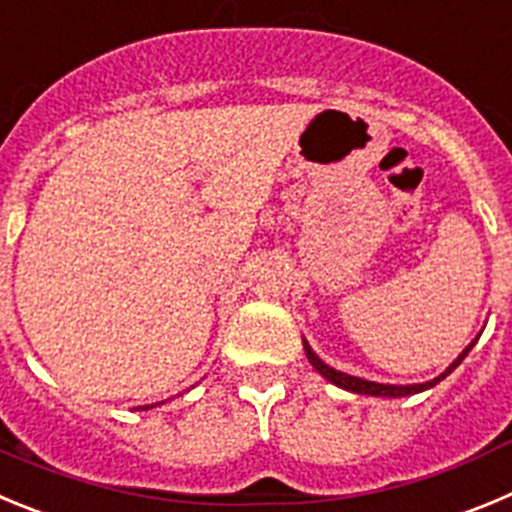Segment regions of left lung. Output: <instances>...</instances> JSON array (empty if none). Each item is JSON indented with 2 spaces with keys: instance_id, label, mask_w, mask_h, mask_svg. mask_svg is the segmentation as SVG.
Here are the masks:
<instances>
[{
  "instance_id": "left-lung-1",
  "label": "left lung",
  "mask_w": 512,
  "mask_h": 512,
  "mask_svg": "<svg viewBox=\"0 0 512 512\" xmlns=\"http://www.w3.org/2000/svg\"><path fill=\"white\" fill-rule=\"evenodd\" d=\"M472 347H474V342L469 344V347L464 349L462 354H459V359H457V362H454V365H451L449 370L444 372V375H439V377H436V380H431V382H423V385H382V382H370V380H362V377L344 375V372H339V370H334V367L324 365V362H321V359L316 357V354H313V349L308 347L306 342H303V349H306V357H308V362H311V365L316 367V370H319L321 375L326 377V380H329V382H334V385H339V388L349 390V393H359V395H377V398H403V395H413V393H421V390H426V388H434L436 382H441V380H444V377L449 375V372L454 370V367H457L459 362H462L464 357H467V354H469V349H472Z\"/></svg>"
}]
</instances>
